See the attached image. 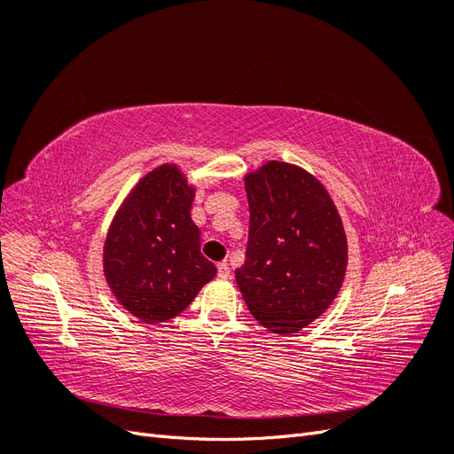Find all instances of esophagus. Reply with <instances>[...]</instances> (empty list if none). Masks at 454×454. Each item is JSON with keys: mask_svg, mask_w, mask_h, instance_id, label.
<instances>
[{"mask_svg": "<svg viewBox=\"0 0 454 454\" xmlns=\"http://www.w3.org/2000/svg\"><path fill=\"white\" fill-rule=\"evenodd\" d=\"M229 274H231V270H229L227 263H219L217 265V277L219 278H229Z\"/></svg>", "mask_w": 454, "mask_h": 454, "instance_id": "34e87169", "label": "esophagus"}]
</instances>
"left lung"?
Returning a JSON list of instances; mask_svg holds the SVG:
<instances>
[{"instance_id":"obj_1","label":"left lung","mask_w":454,"mask_h":454,"mask_svg":"<svg viewBox=\"0 0 454 454\" xmlns=\"http://www.w3.org/2000/svg\"><path fill=\"white\" fill-rule=\"evenodd\" d=\"M250 204L246 261L235 278L269 332L297 333L329 309L347 274V232L318 177L284 160L244 176Z\"/></svg>"}]
</instances>
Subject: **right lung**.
<instances>
[{
  "mask_svg": "<svg viewBox=\"0 0 454 454\" xmlns=\"http://www.w3.org/2000/svg\"><path fill=\"white\" fill-rule=\"evenodd\" d=\"M195 185L174 162L147 172L121 202L104 242V277L122 309L145 324L189 307L217 269L191 219Z\"/></svg>",
  "mask_w": 454,
  "mask_h": 454,
  "instance_id": "right-lung-1",
  "label": "right lung"
}]
</instances>
